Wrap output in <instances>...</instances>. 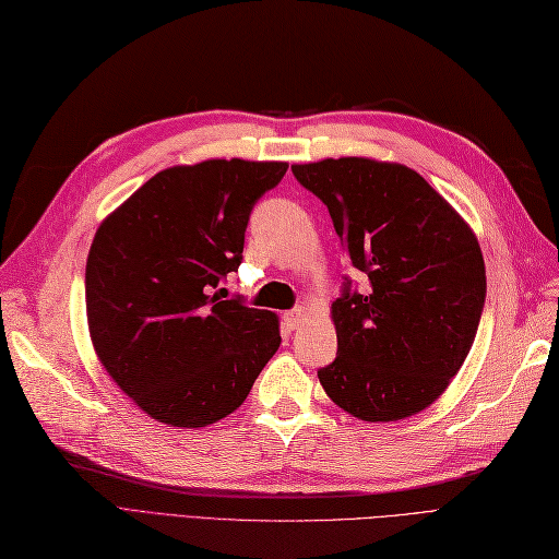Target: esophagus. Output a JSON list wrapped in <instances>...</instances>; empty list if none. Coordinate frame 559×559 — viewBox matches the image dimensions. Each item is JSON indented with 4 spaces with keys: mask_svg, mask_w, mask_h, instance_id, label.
<instances>
[{
    "mask_svg": "<svg viewBox=\"0 0 559 559\" xmlns=\"http://www.w3.org/2000/svg\"><path fill=\"white\" fill-rule=\"evenodd\" d=\"M283 318H285V325L287 328L299 330L304 325V320H306V311L304 309H295V311H287Z\"/></svg>",
    "mask_w": 559,
    "mask_h": 559,
    "instance_id": "34e87169",
    "label": "esophagus"
}]
</instances>
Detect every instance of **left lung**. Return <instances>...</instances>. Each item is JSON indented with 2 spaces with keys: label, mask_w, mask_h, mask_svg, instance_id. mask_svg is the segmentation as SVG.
<instances>
[{
  "label": "left lung",
  "mask_w": 559,
  "mask_h": 559,
  "mask_svg": "<svg viewBox=\"0 0 559 559\" xmlns=\"http://www.w3.org/2000/svg\"><path fill=\"white\" fill-rule=\"evenodd\" d=\"M328 206L362 293L332 304L336 359L318 371L328 397L367 423L435 404L469 355L485 304L474 229L425 178L369 157L293 165Z\"/></svg>",
  "instance_id": "left-lung-1"
}]
</instances>
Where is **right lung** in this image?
Here are the masks:
<instances>
[{
    "instance_id": "obj_1",
    "label": "right lung",
    "mask_w": 559,
    "mask_h": 559,
    "mask_svg": "<svg viewBox=\"0 0 559 559\" xmlns=\"http://www.w3.org/2000/svg\"><path fill=\"white\" fill-rule=\"evenodd\" d=\"M285 171L239 157L169 167L99 225L85 264L90 338L153 420H223L278 350V316L221 299L218 285L243 260L250 211Z\"/></svg>"
}]
</instances>
